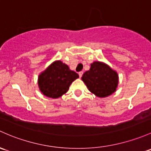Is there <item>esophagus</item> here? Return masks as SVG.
Returning <instances> with one entry per match:
<instances>
[{
	"mask_svg": "<svg viewBox=\"0 0 151 151\" xmlns=\"http://www.w3.org/2000/svg\"><path fill=\"white\" fill-rule=\"evenodd\" d=\"M82 74H83V72H82V71H80V72H79V76H80V78L82 77Z\"/></svg>",
	"mask_w": 151,
	"mask_h": 151,
	"instance_id": "obj_1",
	"label": "esophagus"
}]
</instances>
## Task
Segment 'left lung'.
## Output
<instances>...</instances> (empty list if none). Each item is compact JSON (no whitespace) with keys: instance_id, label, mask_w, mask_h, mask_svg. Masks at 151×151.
Wrapping results in <instances>:
<instances>
[{"instance_id":"obj_1","label":"left lung","mask_w":151,"mask_h":151,"mask_svg":"<svg viewBox=\"0 0 151 151\" xmlns=\"http://www.w3.org/2000/svg\"><path fill=\"white\" fill-rule=\"evenodd\" d=\"M82 80L93 94L98 98H106L116 90L119 75L106 63L94 61L90 64V69L83 74Z\"/></svg>"}]
</instances>
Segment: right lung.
I'll return each mask as SVG.
<instances>
[{
    "label": "right lung",
    "mask_w": 151,
    "mask_h": 151,
    "mask_svg": "<svg viewBox=\"0 0 151 151\" xmlns=\"http://www.w3.org/2000/svg\"><path fill=\"white\" fill-rule=\"evenodd\" d=\"M77 78L78 74L71 70L66 63L58 60L39 74L37 85L44 96L55 99L65 94L71 84Z\"/></svg>",
    "instance_id": "right-lung-1"
}]
</instances>
